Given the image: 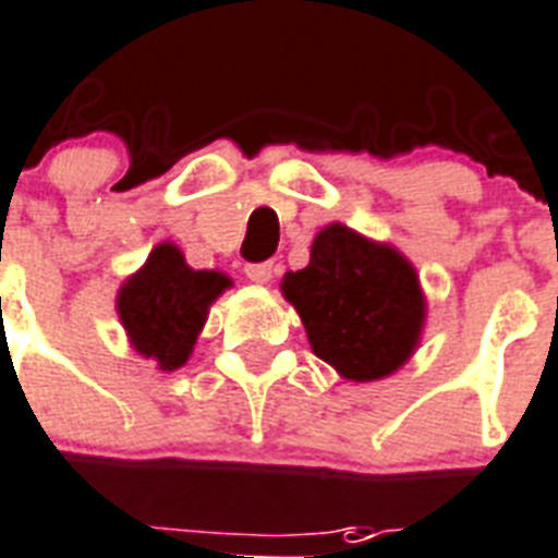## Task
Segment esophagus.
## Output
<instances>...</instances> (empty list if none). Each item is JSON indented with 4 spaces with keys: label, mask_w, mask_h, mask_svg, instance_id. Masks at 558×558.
Returning <instances> with one entry per match:
<instances>
[{
    "label": "esophagus",
    "mask_w": 558,
    "mask_h": 558,
    "mask_svg": "<svg viewBox=\"0 0 558 558\" xmlns=\"http://www.w3.org/2000/svg\"><path fill=\"white\" fill-rule=\"evenodd\" d=\"M276 267L274 262H258V265H244V276L251 279V282L256 284H267L270 279H274Z\"/></svg>",
    "instance_id": "esophagus-1"
}]
</instances>
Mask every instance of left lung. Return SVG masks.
I'll return each instance as SVG.
<instances>
[{"instance_id": "1", "label": "left lung", "mask_w": 558, "mask_h": 558, "mask_svg": "<svg viewBox=\"0 0 558 558\" xmlns=\"http://www.w3.org/2000/svg\"><path fill=\"white\" fill-rule=\"evenodd\" d=\"M282 293L314 354L345 380L389 377L421 342L426 300L409 258L345 225L316 233L311 262L284 274Z\"/></svg>"}]
</instances>
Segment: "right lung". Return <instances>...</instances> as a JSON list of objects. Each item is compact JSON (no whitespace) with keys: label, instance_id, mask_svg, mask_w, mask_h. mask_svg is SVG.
I'll use <instances>...</instances> for the list:
<instances>
[{"label":"right lung","instance_id":"add662e5","mask_svg":"<svg viewBox=\"0 0 558 558\" xmlns=\"http://www.w3.org/2000/svg\"><path fill=\"white\" fill-rule=\"evenodd\" d=\"M230 284V276L218 270H193L175 244H158L118 293V316L132 349L155 360L160 372L181 368L193 354L209 305Z\"/></svg>","mask_w":558,"mask_h":558}]
</instances>
